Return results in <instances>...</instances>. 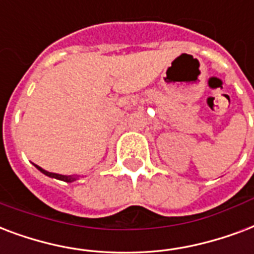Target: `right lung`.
I'll use <instances>...</instances> for the list:
<instances>
[{
    "label": "right lung",
    "instance_id": "right-lung-1",
    "mask_svg": "<svg viewBox=\"0 0 254 254\" xmlns=\"http://www.w3.org/2000/svg\"><path fill=\"white\" fill-rule=\"evenodd\" d=\"M36 166H37V169L40 170V172H42L44 174H46V176H49V177H53V179L61 180V181H65V183H71V181H75V179H77V177H74V176H63V174L50 173V172H46V170H44L42 168H40L38 165H36Z\"/></svg>",
    "mask_w": 254,
    "mask_h": 254
}]
</instances>
